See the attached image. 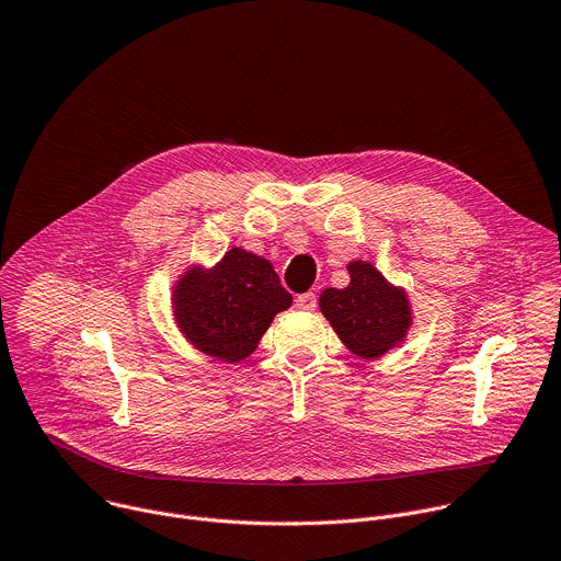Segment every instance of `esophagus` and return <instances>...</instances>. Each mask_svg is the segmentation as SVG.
Segmentation results:
<instances>
[{
	"label": "esophagus",
	"instance_id": "esophagus-1",
	"mask_svg": "<svg viewBox=\"0 0 561 561\" xmlns=\"http://www.w3.org/2000/svg\"><path fill=\"white\" fill-rule=\"evenodd\" d=\"M294 305H296V309H300V311H313V309H316V294H311V291L300 294V296H296Z\"/></svg>",
	"mask_w": 561,
	"mask_h": 561
}]
</instances>
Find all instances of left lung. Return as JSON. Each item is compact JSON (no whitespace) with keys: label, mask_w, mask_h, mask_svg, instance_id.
<instances>
[{"label":"left lung","mask_w":561,"mask_h":561,"mask_svg":"<svg viewBox=\"0 0 561 561\" xmlns=\"http://www.w3.org/2000/svg\"><path fill=\"white\" fill-rule=\"evenodd\" d=\"M347 272L352 283L345 289L327 287L318 305L352 354L376 360L407 341L411 302L402 287L391 285L367 261H352Z\"/></svg>","instance_id":"left-lung-1"}]
</instances>
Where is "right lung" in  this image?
Wrapping results in <instances>:
<instances>
[{"label": "right lung", "mask_w": 561, "mask_h": 561, "mask_svg": "<svg viewBox=\"0 0 561 561\" xmlns=\"http://www.w3.org/2000/svg\"><path fill=\"white\" fill-rule=\"evenodd\" d=\"M291 307L274 265L243 248L214 267H187L172 289V316L183 339L201 354L241 363L259 347L276 313Z\"/></svg>", "instance_id": "right-lung-1"}]
</instances>
